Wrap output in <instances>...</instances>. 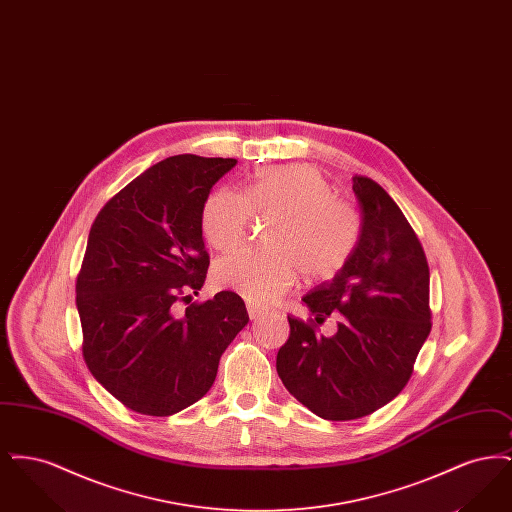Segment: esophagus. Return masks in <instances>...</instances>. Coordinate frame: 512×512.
I'll return each mask as SVG.
<instances>
[{
    "mask_svg": "<svg viewBox=\"0 0 512 512\" xmlns=\"http://www.w3.org/2000/svg\"><path fill=\"white\" fill-rule=\"evenodd\" d=\"M247 315H249V318H251V320H257V318L261 317V309L249 303V305H247Z\"/></svg>",
    "mask_w": 512,
    "mask_h": 512,
    "instance_id": "esophagus-1",
    "label": "esophagus"
}]
</instances>
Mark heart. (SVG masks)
<instances>
[{
  "label": "heart",
  "instance_id": "b5f03b06",
  "mask_svg": "<svg viewBox=\"0 0 512 512\" xmlns=\"http://www.w3.org/2000/svg\"><path fill=\"white\" fill-rule=\"evenodd\" d=\"M255 217H272L268 247H244L219 259L213 280L253 305H268L297 278L330 280L351 261L361 240L359 211L340 197L315 165L257 169L242 192L219 188L201 211L205 242L226 251L244 240Z\"/></svg>",
  "mask_w": 512,
  "mask_h": 512
}]
</instances>
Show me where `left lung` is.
Listing matches in <instances>:
<instances>
[{"mask_svg": "<svg viewBox=\"0 0 512 512\" xmlns=\"http://www.w3.org/2000/svg\"><path fill=\"white\" fill-rule=\"evenodd\" d=\"M361 240L330 282L303 297L315 320L288 317L290 338L276 370L286 390L326 420H355L388 405L407 386L432 330L430 268L409 220L388 192L353 176ZM334 316L332 337L317 323Z\"/></svg>", "mask_w": 512, "mask_h": 512, "instance_id": "1", "label": "left lung"}]
</instances>
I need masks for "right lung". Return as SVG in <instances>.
I'll list each match as a JSON object with an SVG mask.
<instances>
[{"label": "right lung", "mask_w": 512, "mask_h": 512, "mask_svg": "<svg viewBox=\"0 0 512 512\" xmlns=\"http://www.w3.org/2000/svg\"><path fill=\"white\" fill-rule=\"evenodd\" d=\"M236 163L169 157L113 195L92 224L76 278L82 355L99 384L136 413L171 416L199 401L249 322L238 293L190 303L209 268L201 211Z\"/></svg>", "instance_id": "right-lung-1"}]
</instances>
